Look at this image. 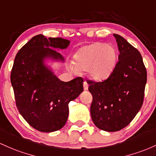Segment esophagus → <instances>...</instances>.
Wrapping results in <instances>:
<instances>
[{
    "label": "esophagus",
    "instance_id": "34e87169",
    "mask_svg": "<svg viewBox=\"0 0 156 156\" xmlns=\"http://www.w3.org/2000/svg\"><path fill=\"white\" fill-rule=\"evenodd\" d=\"M88 87H89V85L88 83H87V81L83 82V89H84V90H88Z\"/></svg>",
    "mask_w": 156,
    "mask_h": 156
}]
</instances>
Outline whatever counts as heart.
<instances>
[{"label": "heart", "mask_w": 156, "mask_h": 156, "mask_svg": "<svg viewBox=\"0 0 156 156\" xmlns=\"http://www.w3.org/2000/svg\"><path fill=\"white\" fill-rule=\"evenodd\" d=\"M75 62L69 69L79 74L89 69L92 78L97 81L107 79L112 74L117 62V51L111 44L95 42L81 47L74 56Z\"/></svg>", "instance_id": "heart-1"}]
</instances>
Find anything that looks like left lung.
<instances>
[{
	"label": "left lung",
	"instance_id": "obj_1",
	"mask_svg": "<svg viewBox=\"0 0 156 156\" xmlns=\"http://www.w3.org/2000/svg\"><path fill=\"white\" fill-rule=\"evenodd\" d=\"M114 37L120 54L113 72L104 81H87L92 95V121L107 132L119 131L133 121L143 104L147 83V70L138 49L121 35Z\"/></svg>",
	"mask_w": 156,
	"mask_h": 156
}]
</instances>
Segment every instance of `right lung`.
<instances>
[{
  "label": "right lung",
  "mask_w": 156,
  "mask_h": 156,
  "mask_svg": "<svg viewBox=\"0 0 156 156\" xmlns=\"http://www.w3.org/2000/svg\"><path fill=\"white\" fill-rule=\"evenodd\" d=\"M70 41L37 35L17 53L11 83L18 111L31 126L44 133L61 129L69 115V106L83 92V78L60 81L45 64L46 59L64 61L55 49H66ZM54 48V50L51 48Z\"/></svg>",
  "instance_id": "right-lung-1"
}]
</instances>
